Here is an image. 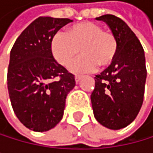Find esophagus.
Returning a JSON list of instances; mask_svg holds the SVG:
<instances>
[{
  "mask_svg": "<svg viewBox=\"0 0 153 153\" xmlns=\"http://www.w3.org/2000/svg\"><path fill=\"white\" fill-rule=\"evenodd\" d=\"M82 77H83L82 76H79V75H76V77H75V78H76V83H77V82H79V80L81 79V78H82Z\"/></svg>",
  "mask_w": 153,
  "mask_h": 153,
  "instance_id": "obj_1",
  "label": "esophagus"
}]
</instances>
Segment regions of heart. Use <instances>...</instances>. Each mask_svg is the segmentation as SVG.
I'll use <instances>...</instances> for the list:
<instances>
[{"label":"heart","mask_w":153,"mask_h":153,"mask_svg":"<svg viewBox=\"0 0 153 153\" xmlns=\"http://www.w3.org/2000/svg\"><path fill=\"white\" fill-rule=\"evenodd\" d=\"M83 54L70 65L73 72H91L107 67L115 59L118 41L114 33L94 22L74 25L67 32L59 31L51 40V53L57 62L67 66L79 53Z\"/></svg>","instance_id":"obj_1"}]
</instances>
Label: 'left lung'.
<instances>
[{
    "label": "left lung",
    "mask_w": 153,
    "mask_h": 153,
    "mask_svg": "<svg viewBox=\"0 0 153 153\" xmlns=\"http://www.w3.org/2000/svg\"><path fill=\"white\" fill-rule=\"evenodd\" d=\"M103 21L116 36L114 61L95 76L91 102L96 120L109 129H121L135 120L143 104L147 79L145 53L130 27L115 15L96 18Z\"/></svg>",
    "instance_id": "left-lung-1"
}]
</instances>
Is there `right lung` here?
Wrapping results in <instances>:
<instances>
[{
  "instance_id": "add662e5",
  "label": "right lung",
  "mask_w": 153,
  "mask_h": 153,
  "mask_svg": "<svg viewBox=\"0 0 153 153\" xmlns=\"http://www.w3.org/2000/svg\"><path fill=\"white\" fill-rule=\"evenodd\" d=\"M67 18L39 17L15 41L10 51L7 89L19 121L33 131H48L61 121L75 76L56 62L51 40Z\"/></svg>"
}]
</instances>
